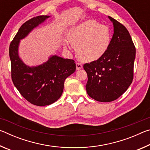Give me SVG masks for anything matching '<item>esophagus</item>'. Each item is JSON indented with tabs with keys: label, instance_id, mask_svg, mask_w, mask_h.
<instances>
[{
	"label": "esophagus",
	"instance_id": "34e87169",
	"mask_svg": "<svg viewBox=\"0 0 150 150\" xmlns=\"http://www.w3.org/2000/svg\"><path fill=\"white\" fill-rule=\"evenodd\" d=\"M83 67V65L80 63H76V68H77V70H79L81 69Z\"/></svg>",
	"mask_w": 150,
	"mask_h": 150
}]
</instances>
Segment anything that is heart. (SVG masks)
Masks as SVG:
<instances>
[{"mask_svg":"<svg viewBox=\"0 0 150 150\" xmlns=\"http://www.w3.org/2000/svg\"><path fill=\"white\" fill-rule=\"evenodd\" d=\"M112 40L111 32L106 25L93 20H88L73 27L68 40L63 42L65 49L76 45L78 57L84 62H93L102 57L107 52Z\"/></svg>","mask_w":150,"mask_h":150,"instance_id":"heart-1","label":"heart"}]
</instances>
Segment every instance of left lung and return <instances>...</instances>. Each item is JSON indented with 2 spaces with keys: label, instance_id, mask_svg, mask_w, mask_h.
Wrapping results in <instances>:
<instances>
[{
  "label": "left lung",
  "instance_id": "1",
  "mask_svg": "<svg viewBox=\"0 0 150 150\" xmlns=\"http://www.w3.org/2000/svg\"><path fill=\"white\" fill-rule=\"evenodd\" d=\"M114 34L110 45L103 56L83 68L87 73L86 90L88 96L99 102H111L128 89L134 77L136 48L126 27L108 16Z\"/></svg>",
  "mask_w": 150,
  "mask_h": 150
}]
</instances>
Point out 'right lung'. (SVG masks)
I'll return each mask as SVG.
<instances>
[{
  "label": "right lung",
  "instance_id": "1",
  "mask_svg": "<svg viewBox=\"0 0 150 150\" xmlns=\"http://www.w3.org/2000/svg\"><path fill=\"white\" fill-rule=\"evenodd\" d=\"M50 16H38L22 25L10 44L11 77L15 87L24 98L36 106H46L57 100L62 96L64 81L75 71V61L52 55L46 62L29 67L18 55L20 40L44 22Z\"/></svg>",
  "mask_w": 150,
  "mask_h": 150
}]
</instances>
